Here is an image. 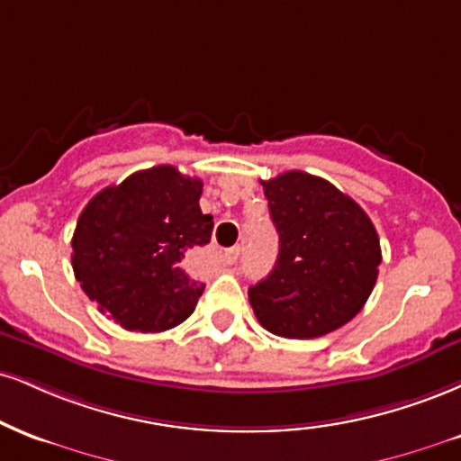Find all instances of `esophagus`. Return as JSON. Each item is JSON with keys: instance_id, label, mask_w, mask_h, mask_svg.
I'll use <instances>...</instances> for the list:
<instances>
[{"instance_id": "1", "label": "esophagus", "mask_w": 461, "mask_h": 461, "mask_svg": "<svg viewBox=\"0 0 461 461\" xmlns=\"http://www.w3.org/2000/svg\"><path fill=\"white\" fill-rule=\"evenodd\" d=\"M238 255H240V249H238V247H231V249H225V251H223V264H227V266H231V264H236V259H238Z\"/></svg>"}]
</instances>
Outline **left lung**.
<instances>
[{
    "label": "left lung",
    "instance_id": "8db88e82",
    "mask_svg": "<svg viewBox=\"0 0 461 461\" xmlns=\"http://www.w3.org/2000/svg\"><path fill=\"white\" fill-rule=\"evenodd\" d=\"M262 186L279 255L270 275L249 287L255 318L285 339L341 329L365 307L378 279L382 251L374 223L324 177L285 171Z\"/></svg>",
    "mask_w": 461,
    "mask_h": 461
}]
</instances>
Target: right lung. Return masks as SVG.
<instances>
[{
    "instance_id": "1",
    "label": "right lung",
    "mask_w": 461,
    "mask_h": 461,
    "mask_svg": "<svg viewBox=\"0 0 461 461\" xmlns=\"http://www.w3.org/2000/svg\"><path fill=\"white\" fill-rule=\"evenodd\" d=\"M202 186L199 177L158 165L103 188L79 214L72 270L122 329L169 330L195 312L206 285L186 262L214 227L199 208Z\"/></svg>"
}]
</instances>
